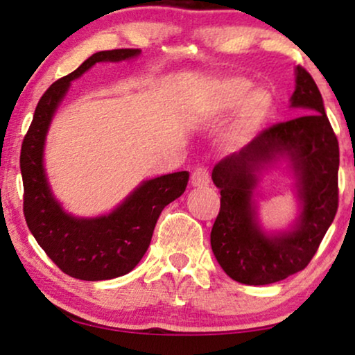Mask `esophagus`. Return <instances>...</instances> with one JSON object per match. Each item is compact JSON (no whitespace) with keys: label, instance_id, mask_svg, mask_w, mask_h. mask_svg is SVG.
Listing matches in <instances>:
<instances>
[{"label":"esophagus","instance_id":"obj_1","mask_svg":"<svg viewBox=\"0 0 355 355\" xmlns=\"http://www.w3.org/2000/svg\"><path fill=\"white\" fill-rule=\"evenodd\" d=\"M191 182L193 187H205L210 184V173H208V169L205 166H198L196 168V171L192 173L191 176Z\"/></svg>","mask_w":355,"mask_h":355}]
</instances>
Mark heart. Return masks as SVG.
<instances>
[{
    "instance_id": "obj_1",
    "label": "heart",
    "mask_w": 355,
    "mask_h": 355,
    "mask_svg": "<svg viewBox=\"0 0 355 355\" xmlns=\"http://www.w3.org/2000/svg\"><path fill=\"white\" fill-rule=\"evenodd\" d=\"M236 110L234 119L226 130L230 145L245 144L257 137L275 113V98L266 89L255 87L245 77L230 76L216 80L211 89L210 108L215 114Z\"/></svg>"
}]
</instances>
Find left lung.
<instances>
[{
    "instance_id": "left-lung-1",
    "label": "left lung",
    "mask_w": 355,
    "mask_h": 355,
    "mask_svg": "<svg viewBox=\"0 0 355 355\" xmlns=\"http://www.w3.org/2000/svg\"><path fill=\"white\" fill-rule=\"evenodd\" d=\"M291 108L302 114L265 129L213 168L221 207L211 250L237 283L271 284L304 270L338 211V139L317 84L300 66ZM278 161L288 162L296 179L300 215L288 230L266 233L256 216L254 191L263 171Z\"/></svg>"
}]
</instances>
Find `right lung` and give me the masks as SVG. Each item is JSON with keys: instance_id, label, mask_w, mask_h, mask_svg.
<instances>
[{"instance_id": "right-lung-1", "label": "right lung", "mask_w": 355, "mask_h": 355, "mask_svg": "<svg viewBox=\"0 0 355 355\" xmlns=\"http://www.w3.org/2000/svg\"><path fill=\"white\" fill-rule=\"evenodd\" d=\"M139 55L140 50L134 48L92 55L42 95L24 137L21 148L24 216L38 245L58 268L72 278L103 281L132 271L148 249L159 213L168 203L181 197L187 187V171L148 179L135 187L113 211L95 218L71 215L51 192L43 152L53 116L64 100L71 82L79 79L96 62L128 61Z\"/></svg>"}]
</instances>
